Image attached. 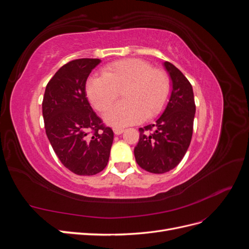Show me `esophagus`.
Instances as JSON below:
<instances>
[{
	"mask_svg": "<svg viewBox=\"0 0 249 249\" xmlns=\"http://www.w3.org/2000/svg\"><path fill=\"white\" fill-rule=\"evenodd\" d=\"M124 129H122V127H114V129H113V132H114V134L115 135H120V134H123L124 133Z\"/></svg>",
	"mask_w": 249,
	"mask_h": 249,
	"instance_id": "obj_1",
	"label": "esophagus"
}]
</instances>
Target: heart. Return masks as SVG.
I'll use <instances>...</instances> for the list:
<instances>
[{
    "instance_id": "heart-1",
    "label": "heart",
    "mask_w": 249,
    "mask_h": 249,
    "mask_svg": "<svg viewBox=\"0 0 249 249\" xmlns=\"http://www.w3.org/2000/svg\"><path fill=\"white\" fill-rule=\"evenodd\" d=\"M123 91L124 101L112 106L104 115L106 124L124 127L153 118L163 110L170 94L167 73L153 69L145 60L124 59L105 67L101 76L86 84V93L93 107L107 110Z\"/></svg>"
}]
</instances>
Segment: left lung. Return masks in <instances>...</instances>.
I'll list each match as a JSON object with an SVG mask.
<instances>
[{
  "mask_svg": "<svg viewBox=\"0 0 249 249\" xmlns=\"http://www.w3.org/2000/svg\"><path fill=\"white\" fill-rule=\"evenodd\" d=\"M171 79L167 106L155 124L140 127L135 159L141 168L152 173H165L178 166L190 145L193 133L195 103L190 82L183 72L164 62Z\"/></svg>",
  "mask_w": 249,
  "mask_h": 249,
  "instance_id": "1",
  "label": "left lung"
}]
</instances>
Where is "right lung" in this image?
Segmentation results:
<instances>
[{"mask_svg":"<svg viewBox=\"0 0 249 249\" xmlns=\"http://www.w3.org/2000/svg\"><path fill=\"white\" fill-rule=\"evenodd\" d=\"M100 59H77L54 74L44 91L42 115L47 136L64 166L93 176L107 166L114 134L105 126L86 97V81Z\"/></svg>","mask_w":249,"mask_h":249,"instance_id":"1","label":"right lung"}]
</instances>
